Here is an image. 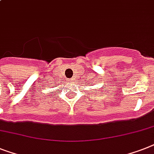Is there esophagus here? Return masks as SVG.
Segmentation results:
<instances>
[{"label":"esophagus","instance_id":"34e87169","mask_svg":"<svg viewBox=\"0 0 154 154\" xmlns=\"http://www.w3.org/2000/svg\"><path fill=\"white\" fill-rule=\"evenodd\" d=\"M69 81H70V83L71 82H73V79H69Z\"/></svg>","mask_w":154,"mask_h":154}]
</instances>
